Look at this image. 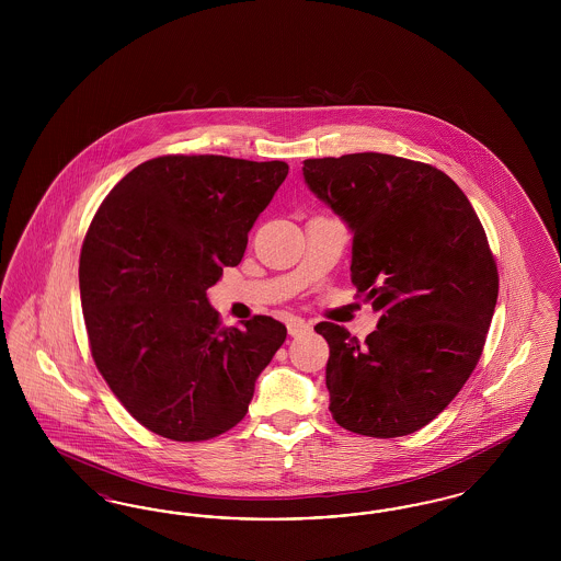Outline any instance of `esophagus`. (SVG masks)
Returning <instances> with one entry per match:
<instances>
[{
    "mask_svg": "<svg viewBox=\"0 0 561 561\" xmlns=\"http://www.w3.org/2000/svg\"><path fill=\"white\" fill-rule=\"evenodd\" d=\"M311 330V325L307 323L305 320H298V318H294V320L288 321V332H290V336H302V334H307Z\"/></svg>",
    "mask_w": 561,
    "mask_h": 561,
    "instance_id": "obj_1",
    "label": "esophagus"
}]
</instances>
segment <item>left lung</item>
<instances>
[{"label":"left lung","instance_id":"8db88e82","mask_svg":"<svg viewBox=\"0 0 561 561\" xmlns=\"http://www.w3.org/2000/svg\"><path fill=\"white\" fill-rule=\"evenodd\" d=\"M305 181L353 231L351 279L378 311L364 343L321 321L330 412L347 431L428 425L476 370L499 296L481 220L453 179L387 153L305 160Z\"/></svg>","mask_w":561,"mask_h":561}]
</instances>
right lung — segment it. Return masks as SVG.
<instances>
[{"mask_svg": "<svg viewBox=\"0 0 561 561\" xmlns=\"http://www.w3.org/2000/svg\"><path fill=\"white\" fill-rule=\"evenodd\" d=\"M286 161L161 156L128 172L94 214L80 254L88 345L113 396L149 431L204 442L236 427L286 325H220L206 290L240 265Z\"/></svg>", "mask_w": 561, "mask_h": 561, "instance_id": "right-lung-1", "label": "right lung"}]
</instances>
